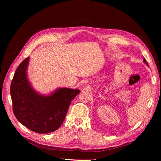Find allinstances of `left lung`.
<instances>
[{"label":"left lung","instance_id":"obj_1","mask_svg":"<svg viewBox=\"0 0 161 161\" xmlns=\"http://www.w3.org/2000/svg\"><path fill=\"white\" fill-rule=\"evenodd\" d=\"M143 61H144V62L145 63V64H147V65L148 66V63L147 62V60H146V59H145V58H144V60H143Z\"/></svg>","mask_w":161,"mask_h":161}]
</instances>
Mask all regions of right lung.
<instances>
[{
	"instance_id": "obj_1",
	"label": "right lung",
	"mask_w": 161,
	"mask_h": 161,
	"mask_svg": "<svg viewBox=\"0 0 161 161\" xmlns=\"http://www.w3.org/2000/svg\"><path fill=\"white\" fill-rule=\"evenodd\" d=\"M29 62L30 57L19 64L11 82L13 113L30 130L39 134L50 133L60 127L71 101L80 91L58 88L46 95L40 93L28 79Z\"/></svg>"
}]
</instances>
